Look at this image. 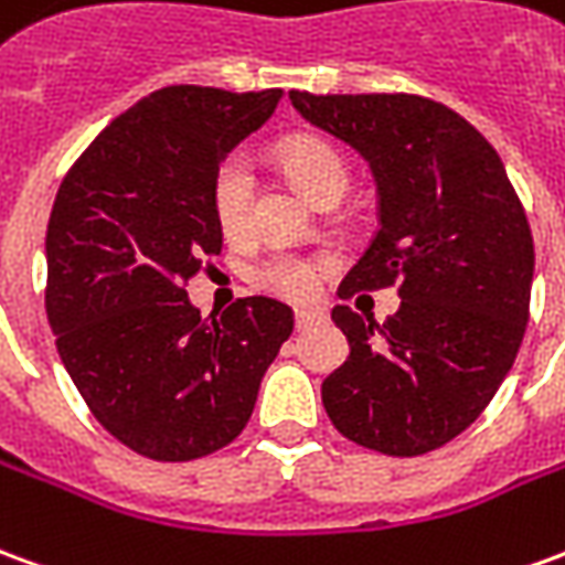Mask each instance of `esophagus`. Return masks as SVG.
Wrapping results in <instances>:
<instances>
[{
    "label": "esophagus",
    "mask_w": 565,
    "mask_h": 565,
    "mask_svg": "<svg viewBox=\"0 0 565 565\" xmlns=\"http://www.w3.org/2000/svg\"><path fill=\"white\" fill-rule=\"evenodd\" d=\"M327 321V315L323 311H311V309H299L296 311V330H309L315 323Z\"/></svg>",
    "instance_id": "esophagus-1"
}]
</instances>
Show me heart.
Segmentation results:
<instances>
[{
  "label": "heart",
  "mask_w": 565,
  "mask_h": 565,
  "mask_svg": "<svg viewBox=\"0 0 565 565\" xmlns=\"http://www.w3.org/2000/svg\"><path fill=\"white\" fill-rule=\"evenodd\" d=\"M281 164L294 177L299 189L311 201L321 204L323 199H342L349 189V164L337 146L318 140V137H294L281 146ZM211 207H214L220 232L238 242L250 232V211H254V168L250 159L235 152L228 156L214 173L211 186ZM323 266L318 259L299 254H271L254 269V281L284 299H309L318 290Z\"/></svg>",
  "instance_id": "heart-1"
}]
</instances>
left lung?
<instances>
[{
	"instance_id": "obj_1",
	"label": "left lung",
	"mask_w": 565,
	"mask_h": 565,
	"mask_svg": "<svg viewBox=\"0 0 565 565\" xmlns=\"http://www.w3.org/2000/svg\"><path fill=\"white\" fill-rule=\"evenodd\" d=\"M299 116L358 149L376 177L379 228L339 296L397 284L385 323L349 306V361L321 401L342 437L422 456L459 437L514 366L530 321L532 232L487 137L419 94L290 90Z\"/></svg>"
}]
</instances>
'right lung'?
Masks as SVG:
<instances>
[{
  "mask_svg": "<svg viewBox=\"0 0 565 565\" xmlns=\"http://www.w3.org/2000/svg\"><path fill=\"white\" fill-rule=\"evenodd\" d=\"M281 94L156 90L109 121L57 189L45 235L57 351L94 419L146 459L189 461L232 444L294 333V311L269 296L201 318L186 294L223 247L216 168Z\"/></svg>",
  "mask_w": 565,
  "mask_h": 565,
  "instance_id": "right-lung-1",
  "label": "right lung"
}]
</instances>
